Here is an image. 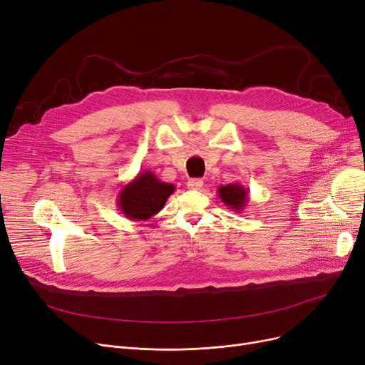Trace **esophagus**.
Returning <instances> with one entry per match:
<instances>
[{
    "label": "esophagus",
    "instance_id": "esophagus-1",
    "mask_svg": "<svg viewBox=\"0 0 365 365\" xmlns=\"http://www.w3.org/2000/svg\"><path fill=\"white\" fill-rule=\"evenodd\" d=\"M187 187L192 190H198L202 187V180L201 179H189L187 180Z\"/></svg>",
    "mask_w": 365,
    "mask_h": 365
}]
</instances>
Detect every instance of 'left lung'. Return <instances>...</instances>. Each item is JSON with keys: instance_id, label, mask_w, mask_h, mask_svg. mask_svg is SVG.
Wrapping results in <instances>:
<instances>
[{"instance_id": "obj_1", "label": "left lung", "mask_w": 365, "mask_h": 365, "mask_svg": "<svg viewBox=\"0 0 365 365\" xmlns=\"http://www.w3.org/2000/svg\"><path fill=\"white\" fill-rule=\"evenodd\" d=\"M217 194L225 205L232 210L235 213H241L245 208L248 200V189L241 183H229V185H220L217 187Z\"/></svg>"}]
</instances>
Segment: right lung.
<instances>
[{"instance_id":"1","label":"right lung","mask_w":365,"mask_h":365,"mask_svg":"<svg viewBox=\"0 0 365 365\" xmlns=\"http://www.w3.org/2000/svg\"><path fill=\"white\" fill-rule=\"evenodd\" d=\"M175 189L173 183L161 182L155 173L145 170L123 186L117 205L128 220H148L161 212Z\"/></svg>"}]
</instances>
